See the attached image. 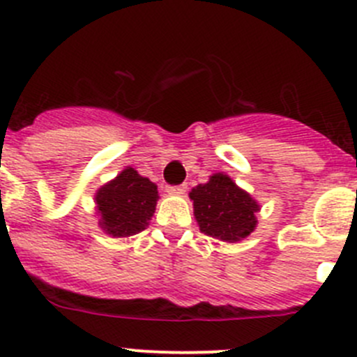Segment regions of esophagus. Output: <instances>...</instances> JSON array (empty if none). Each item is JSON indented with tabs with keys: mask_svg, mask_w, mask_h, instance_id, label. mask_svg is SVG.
<instances>
[{
	"mask_svg": "<svg viewBox=\"0 0 357 357\" xmlns=\"http://www.w3.org/2000/svg\"><path fill=\"white\" fill-rule=\"evenodd\" d=\"M169 193H174V195H181V193L186 192V185H174V186H167Z\"/></svg>",
	"mask_w": 357,
	"mask_h": 357,
	"instance_id": "1",
	"label": "esophagus"
}]
</instances>
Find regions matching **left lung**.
I'll list each match as a JSON object with an SVG mask.
<instances>
[{
	"label": "left lung",
	"instance_id": "left-lung-1",
	"mask_svg": "<svg viewBox=\"0 0 357 357\" xmlns=\"http://www.w3.org/2000/svg\"><path fill=\"white\" fill-rule=\"evenodd\" d=\"M190 199L200 231L211 237L237 242L255 230L258 204L227 174L211 176L209 181L190 192Z\"/></svg>",
	"mask_w": 357,
	"mask_h": 357
}]
</instances>
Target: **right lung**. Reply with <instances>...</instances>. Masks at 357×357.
Listing matches in <instances>:
<instances>
[{
    "instance_id": "right-lung-1",
    "label": "right lung",
    "mask_w": 357,
    "mask_h": 357,
    "mask_svg": "<svg viewBox=\"0 0 357 357\" xmlns=\"http://www.w3.org/2000/svg\"><path fill=\"white\" fill-rule=\"evenodd\" d=\"M157 200V185L127 167L96 195L101 228L113 237L137 234L153 216Z\"/></svg>"
}]
</instances>
